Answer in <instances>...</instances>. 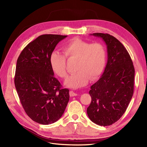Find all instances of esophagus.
Segmentation results:
<instances>
[{"label": "esophagus", "instance_id": "obj_1", "mask_svg": "<svg viewBox=\"0 0 147 147\" xmlns=\"http://www.w3.org/2000/svg\"><path fill=\"white\" fill-rule=\"evenodd\" d=\"M69 94L71 97H74V96H76L78 95L77 93H76L75 92L73 91H70L69 92Z\"/></svg>", "mask_w": 147, "mask_h": 147}]
</instances>
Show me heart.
<instances>
[{"label":"heart","mask_w":147,"mask_h":147,"mask_svg":"<svg viewBox=\"0 0 147 147\" xmlns=\"http://www.w3.org/2000/svg\"><path fill=\"white\" fill-rule=\"evenodd\" d=\"M65 55L57 51L51 53L50 64L54 72L61 78H65L67 58L76 59L74 74L65 82L69 88L77 89L86 86L90 77L94 79L101 74L105 65L106 50L100 43H91L79 38H75L63 47Z\"/></svg>","instance_id":"obj_1"}]
</instances>
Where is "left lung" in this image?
I'll use <instances>...</instances> for the list:
<instances>
[{"label": "left lung", "mask_w": 147, "mask_h": 147, "mask_svg": "<svg viewBox=\"0 0 147 147\" xmlns=\"http://www.w3.org/2000/svg\"><path fill=\"white\" fill-rule=\"evenodd\" d=\"M107 48V63L100 79L91 86L88 117L96 124L107 126L117 122L126 112L134 92L135 70L127 50L109 34L94 33Z\"/></svg>", "instance_id": "1"}]
</instances>
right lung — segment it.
I'll return each mask as SVG.
<instances>
[{"instance_id": "1", "label": "right lung", "mask_w": 147, "mask_h": 147, "mask_svg": "<svg viewBox=\"0 0 147 147\" xmlns=\"http://www.w3.org/2000/svg\"><path fill=\"white\" fill-rule=\"evenodd\" d=\"M67 35L44 34L30 42L17 59L15 85L22 106L33 121H57L69 100V90L54 77L50 56Z\"/></svg>"}]
</instances>
